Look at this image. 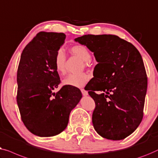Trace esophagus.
Listing matches in <instances>:
<instances>
[{
  "label": "esophagus",
  "mask_w": 158,
  "mask_h": 158,
  "mask_svg": "<svg viewBox=\"0 0 158 158\" xmlns=\"http://www.w3.org/2000/svg\"><path fill=\"white\" fill-rule=\"evenodd\" d=\"M81 92L82 93V94H83V96H87L88 95V92L85 89H81Z\"/></svg>",
  "instance_id": "34e87169"
}]
</instances>
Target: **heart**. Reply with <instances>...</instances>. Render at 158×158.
I'll return each instance as SVG.
<instances>
[{"instance_id": "1", "label": "heart", "mask_w": 158, "mask_h": 158, "mask_svg": "<svg viewBox=\"0 0 158 158\" xmlns=\"http://www.w3.org/2000/svg\"><path fill=\"white\" fill-rule=\"evenodd\" d=\"M71 52L74 54L79 56L84 61L88 62L91 60V54L86 46L82 45H76L71 48ZM66 55L64 50L60 48L57 51L54 57V65L58 73L63 74L65 72ZM89 75L86 73L81 74H72L68 75L62 81L64 85L74 86V87L81 88L85 85L89 80Z\"/></svg>"}]
</instances>
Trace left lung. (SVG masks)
I'll return each mask as SVG.
<instances>
[{
	"label": "left lung",
	"mask_w": 158,
	"mask_h": 158,
	"mask_svg": "<svg viewBox=\"0 0 158 158\" xmlns=\"http://www.w3.org/2000/svg\"><path fill=\"white\" fill-rule=\"evenodd\" d=\"M74 41L94 53L98 62L95 69L99 82L86 86L96 104L94 130L108 139L126 138L143 117L148 78L141 54L132 44L114 35H84Z\"/></svg>",
	"instance_id": "left-lung-1"
}]
</instances>
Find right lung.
Returning a JSON list of instances; mask_svg holds the SVG:
<instances>
[{"mask_svg": "<svg viewBox=\"0 0 158 158\" xmlns=\"http://www.w3.org/2000/svg\"><path fill=\"white\" fill-rule=\"evenodd\" d=\"M63 33L40 32L22 52L17 72V104L24 125L39 137H52L65 130L72 110L81 100L79 89L64 86L54 65L64 44Z\"/></svg>", "mask_w": 158, "mask_h": 158, "instance_id": "right-lung-1", "label": "right lung"}]
</instances>
